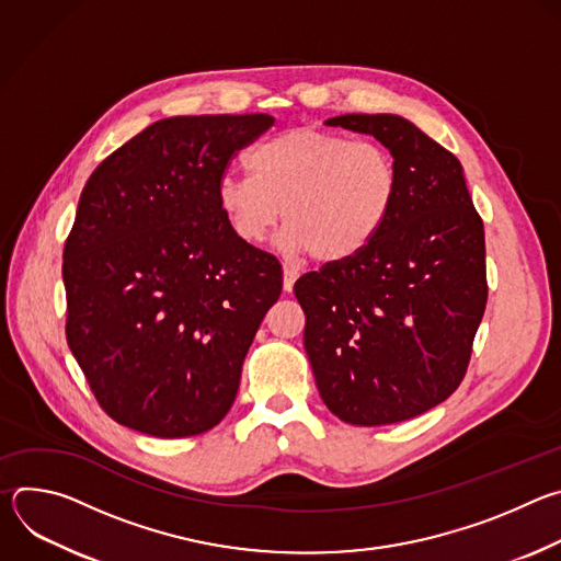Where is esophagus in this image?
Segmentation results:
<instances>
[{
  "label": "esophagus",
  "mask_w": 561,
  "mask_h": 561,
  "mask_svg": "<svg viewBox=\"0 0 561 561\" xmlns=\"http://www.w3.org/2000/svg\"><path fill=\"white\" fill-rule=\"evenodd\" d=\"M297 277H299V271H297V268L284 266V290H293Z\"/></svg>",
  "instance_id": "esophagus-1"
}]
</instances>
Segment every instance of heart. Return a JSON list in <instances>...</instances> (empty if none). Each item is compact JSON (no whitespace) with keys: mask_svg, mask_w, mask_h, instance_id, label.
Returning <instances> with one entry per match:
<instances>
[{"mask_svg":"<svg viewBox=\"0 0 561 561\" xmlns=\"http://www.w3.org/2000/svg\"><path fill=\"white\" fill-rule=\"evenodd\" d=\"M251 173H224L217 206L247 247H262L282 217L286 244L319 262L362 253L390 219L399 197L397 159L375 139L297 126L251 152Z\"/></svg>","mask_w":561,"mask_h":561,"instance_id":"b5f03b06","label":"heart"}]
</instances>
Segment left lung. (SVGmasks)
I'll return each instance as SVG.
<instances>
[{
  "label": "left lung",
  "mask_w": 561,
  "mask_h": 561,
  "mask_svg": "<svg viewBox=\"0 0 561 561\" xmlns=\"http://www.w3.org/2000/svg\"><path fill=\"white\" fill-rule=\"evenodd\" d=\"M379 139L399 197L373 242L295 282L317 390L353 426L413 420L461 383L489 282L484 221L459 159L397 115L327 122Z\"/></svg>",
  "instance_id": "1"
}]
</instances>
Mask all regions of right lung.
I'll return each instance as SVG.
<instances>
[{"label": "right lung", "mask_w": 561, "mask_h": 561, "mask_svg": "<svg viewBox=\"0 0 561 561\" xmlns=\"http://www.w3.org/2000/svg\"><path fill=\"white\" fill-rule=\"evenodd\" d=\"M255 115L159 119L93 171L64 247L66 340L122 426L195 437L230 411L282 293L275 255L232 234L217 182L273 126Z\"/></svg>", "instance_id": "obj_1"}]
</instances>
